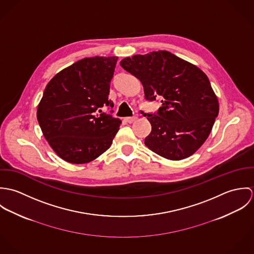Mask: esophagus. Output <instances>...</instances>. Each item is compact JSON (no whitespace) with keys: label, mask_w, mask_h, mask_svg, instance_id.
<instances>
[{"label":"esophagus","mask_w":254,"mask_h":254,"mask_svg":"<svg viewBox=\"0 0 254 254\" xmlns=\"http://www.w3.org/2000/svg\"><path fill=\"white\" fill-rule=\"evenodd\" d=\"M137 120V117H126L125 118V121L127 122V123H133V122H135Z\"/></svg>","instance_id":"obj_1"}]
</instances>
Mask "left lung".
<instances>
[{"instance_id":"1","label":"left lung","mask_w":254,"mask_h":254,"mask_svg":"<svg viewBox=\"0 0 254 254\" xmlns=\"http://www.w3.org/2000/svg\"><path fill=\"white\" fill-rule=\"evenodd\" d=\"M120 65L141 81L146 100L161 98L157 113L145 114L151 125L145 145L170 160L193 154L208 138L219 112L206 74L167 51L125 58Z\"/></svg>"}]
</instances>
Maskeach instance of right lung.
I'll return each instance as SVG.
<instances>
[{
  "label": "right lung",
  "instance_id": "obj_1",
  "mask_svg": "<svg viewBox=\"0 0 254 254\" xmlns=\"http://www.w3.org/2000/svg\"><path fill=\"white\" fill-rule=\"evenodd\" d=\"M117 57L85 58L57 73L45 88L37 119L45 139L64 161L95 160L112 144L121 120L101 113L109 101Z\"/></svg>",
  "mask_w": 254,
  "mask_h": 254
}]
</instances>
